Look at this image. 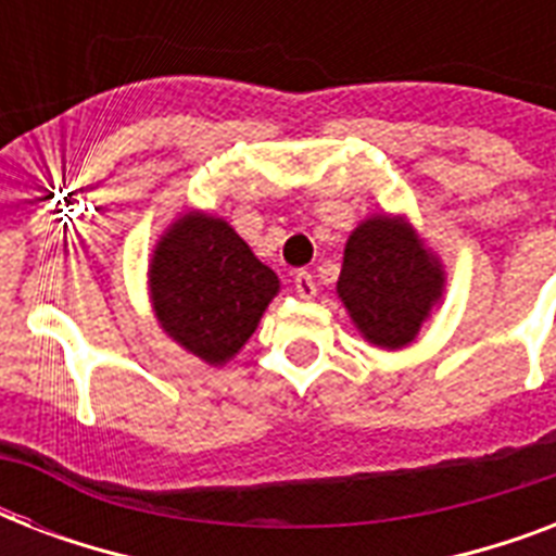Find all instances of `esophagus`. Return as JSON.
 Wrapping results in <instances>:
<instances>
[{
    "label": "esophagus",
    "mask_w": 556,
    "mask_h": 556,
    "mask_svg": "<svg viewBox=\"0 0 556 556\" xmlns=\"http://www.w3.org/2000/svg\"><path fill=\"white\" fill-rule=\"evenodd\" d=\"M294 288H296V294L303 296V300H314V296H317V282H314V277L308 274V270H296Z\"/></svg>",
    "instance_id": "1"
}]
</instances>
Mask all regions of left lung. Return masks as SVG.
I'll use <instances>...</instances> for the list:
<instances>
[{
  "mask_svg": "<svg viewBox=\"0 0 556 556\" xmlns=\"http://www.w3.org/2000/svg\"><path fill=\"white\" fill-rule=\"evenodd\" d=\"M447 274L406 216L375 213L349 233L338 279L340 303L366 343L409 346L444 300Z\"/></svg>",
  "mask_w": 556,
  "mask_h": 556,
  "instance_id": "obj_1",
  "label": "left lung"
}]
</instances>
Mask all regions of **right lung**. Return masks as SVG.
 <instances>
[{
  "label": "right lung",
  "instance_id": "1",
  "mask_svg": "<svg viewBox=\"0 0 556 556\" xmlns=\"http://www.w3.org/2000/svg\"><path fill=\"white\" fill-rule=\"evenodd\" d=\"M147 288L164 334L207 366H225L279 294V277L227 218L185 210L152 248Z\"/></svg>",
  "mask_w": 556,
  "mask_h": 556
}]
</instances>
